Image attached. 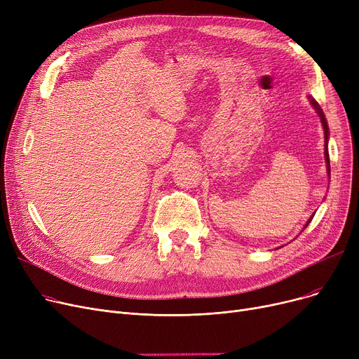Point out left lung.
<instances>
[{
  "label": "left lung",
  "instance_id": "left-lung-1",
  "mask_svg": "<svg viewBox=\"0 0 359 359\" xmlns=\"http://www.w3.org/2000/svg\"><path fill=\"white\" fill-rule=\"evenodd\" d=\"M311 102V104L314 106V109L317 110V113H318V116H320V119H322V123H323V129H325V148H326V151H325V156H326V163H327V173L330 175V161H329V153H327V140H329V128H327V122H326V118H325V115H323V111H322V109H320V106L317 104V102H314L313 99L310 100ZM310 221H311V218L307 221V224H306V227L307 225L310 224ZM304 227V229H306Z\"/></svg>",
  "mask_w": 359,
  "mask_h": 359
}]
</instances>
